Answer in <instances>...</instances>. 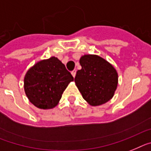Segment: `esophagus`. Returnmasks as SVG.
Listing matches in <instances>:
<instances>
[{
    "label": "esophagus",
    "instance_id": "obj_1",
    "mask_svg": "<svg viewBox=\"0 0 151 151\" xmlns=\"http://www.w3.org/2000/svg\"><path fill=\"white\" fill-rule=\"evenodd\" d=\"M71 74H72V76H73V77H75V76H76V70H73V71L71 72Z\"/></svg>",
    "mask_w": 151,
    "mask_h": 151
}]
</instances>
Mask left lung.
Masks as SVG:
<instances>
[{
  "mask_svg": "<svg viewBox=\"0 0 151 151\" xmlns=\"http://www.w3.org/2000/svg\"><path fill=\"white\" fill-rule=\"evenodd\" d=\"M81 69L74 82L83 99L92 106L105 104L113 97L119 76L113 65L96 55H84L80 58Z\"/></svg>",
  "mask_w": 151,
  "mask_h": 151,
  "instance_id": "left-lung-1",
  "label": "left lung"
}]
</instances>
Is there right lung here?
<instances>
[{
    "label": "right lung",
    "mask_w": 151,
    "mask_h": 151,
    "mask_svg": "<svg viewBox=\"0 0 151 151\" xmlns=\"http://www.w3.org/2000/svg\"><path fill=\"white\" fill-rule=\"evenodd\" d=\"M74 77L58 58L36 62L24 77V91L29 102L40 109L58 106L63 92Z\"/></svg>",
    "instance_id": "1"
}]
</instances>
